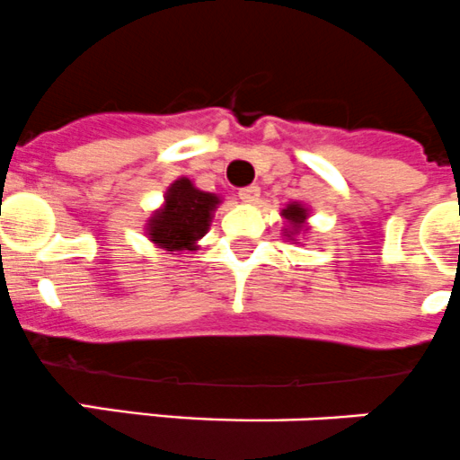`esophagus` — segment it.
<instances>
[{
  "label": "esophagus",
  "mask_w": 460,
  "mask_h": 460,
  "mask_svg": "<svg viewBox=\"0 0 460 460\" xmlns=\"http://www.w3.org/2000/svg\"><path fill=\"white\" fill-rule=\"evenodd\" d=\"M238 198L243 199V202H247V204H253V202H256L258 198H261V189H258L256 184H252V186H244V189H240V190H238Z\"/></svg>",
  "instance_id": "1"
}]
</instances>
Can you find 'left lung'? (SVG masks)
Segmentation results:
<instances>
[{
    "instance_id": "left-lung-1",
    "label": "left lung",
    "mask_w": 460,
    "mask_h": 460,
    "mask_svg": "<svg viewBox=\"0 0 460 460\" xmlns=\"http://www.w3.org/2000/svg\"><path fill=\"white\" fill-rule=\"evenodd\" d=\"M283 217L289 222V225H292V229H294V231H289V234H296V231L303 229V222H305L307 211L298 202H292L283 208Z\"/></svg>"
}]
</instances>
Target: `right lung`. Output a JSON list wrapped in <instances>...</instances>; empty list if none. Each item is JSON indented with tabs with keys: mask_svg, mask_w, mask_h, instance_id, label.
<instances>
[{
	"mask_svg": "<svg viewBox=\"0 0 460 460\" xmlns=\"http://www.w3.org/2000/svg\"><path fill=\"white\" fill-rule=\"evenodd\" d=\"M217 204V195L204 193L195 189L193 181L181 177L168 189L164 208L148 220L150 240L168 252L195 249V243L208 231Z\"/></svg>",
	"mask_w": 460,
	"mask_h": 460,
	"instance_id": "obj_1",
	"label": "right lung"
}]
</instances>
